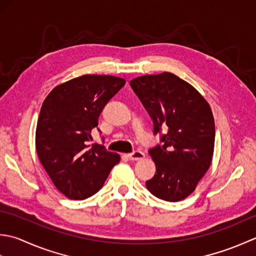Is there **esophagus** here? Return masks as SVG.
Returning a JSON list of instances; mask_svg holds the SVG:
<instances>
[{
  "mask_svg": "<svg viewBox=\"0 0 256 256\" xmlns=\"http://www.w3.org/2000/svg\"><path fill=\"white\" fill-rule=\"evenodd\" d=\"M128 158L130 160H140V159H144V154L142 151H139V150H136L132 154H128Z\"/></svg>",
  "mask_w": 256,
  "mask_h": 256,
  "instance_id": "esophagus-1",
  "label": "esophagus"
}]
</instances>
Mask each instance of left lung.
<instances>
[{
	"instance_id": "obj_1",
	"label": "left lung",
	"mask_w": 256,
	"mask_h": 256,
	"mask_svg": "<svg viewBox=\"0 0 256 256\" xmlns=\"http://www.w3.org/2000/svg\"><path fill=\"white\" fill-rule=\"evenodd\" d=\"M130 86L152 119L154 134L160 137L148 151L156 174L146 186L161 200H184L211 164L216 126L210 105L171 72L137 77Z\"/></svg>"
}]
</instances>
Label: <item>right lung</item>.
<instances>
[{
	"label": "right lung",
	"instance_id": "add662e5",
	"mask_svg": "<svg viewBox=\"0 0 256 256\" xmlns=\"http://www.w3.org/2000/svg\"><path fill=\"white\" fill-rule=\"evenodd\" d=\"M126 84L124 78L84 75L55 87L40 108L36 151L55 186L68 199L84 200L102 189L116 152L90 146L92 132L108 102ZM104 142V137L102 138Z\"/></svg>",
	"mask_w": 256,
	"mask_h": 256
}]
</instances>
